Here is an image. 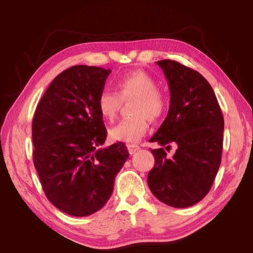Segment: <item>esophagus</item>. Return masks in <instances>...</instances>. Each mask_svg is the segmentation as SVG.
Wrapping results in <instances>:
<instances>
[{
    "mask_svg": "<svg viewBox=\"0 0 253 253\" xmlns=\"http://www.w3.org/2000/svg\"><path fill=\"white\" fill-rule=\"evenodd\" d=\"M127 147L129 154H135L137 151H139V146H137V145H128Z\"/></svg>",
    "mask_w": 253,
    "mask_h": 253,
    "instance_id": "obj_1",
    "label": "esophagus"
}]
</instances>
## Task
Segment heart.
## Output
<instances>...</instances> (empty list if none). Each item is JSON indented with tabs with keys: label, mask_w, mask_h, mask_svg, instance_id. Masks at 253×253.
<instances>
[{
	"label": "heart",
	"mask_w": 253,
	"mask_h": 253,
	"mask_svg": "<svg viewBox=\"0 0 253 253\" xmlns=\"http://www.w3.org/2000/svg\"><path fill=\"white\" fill-rule=\"evenodd\" d=\"M157 87V81L151 75L136 70L116 80L117 92L106 89L98 95L97 109L107 122L116 118L122 101L135 99L131 110L134 117L124 119L111 128V139L135 144L147 132L148 121L156 122L164 116L168 97Z\"/></svg>",
	"instance_id": "obj_1"
}]
</instances>
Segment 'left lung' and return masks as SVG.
Returning a JSON list of instances; mask_svg holds the SVG:
<instances>
[{
  "mask_svg": "<svg viewBox=\"0 0 253 253\" xmlns=\"http://www.w3.org/2000/svg\"><path fill=\"white\" fill-rule=\"evenodd\" d=\"M164 71L170 93L168 117L149 142L170 148L152 149L155 164L148 173L149 190L161 202L188 208L211 190L221 164L224 119L211 84L191 68L174 60L156 62Z\"/></svg>",
  "mask_w": 253,
  "mask_h": 253,
  "instance_id": "left-lung-1",
  "label": "left lung"
}]
</instances>
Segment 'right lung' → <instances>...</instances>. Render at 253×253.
Returning <instances> with one entry per match:
<instances>
[{
    "label": "right lung",
    "instance_id": "right-lung-1",
    "mask_svg": "<svg viewBox=\"0 0 253 253\" xmlns=\"http://www.w3.org/2000/svg\"><path fill=\"white\" fill-rule=\"evenodd\" d=\"M111 72L74 66L50 84L32 121L33 164L46 198L60 211L87 216L104 207L128 158L125 144L106 148L98 95Z\"/></svg>",
    "mask_w": 253,
    "mask_h": 253
}]
</instances>
